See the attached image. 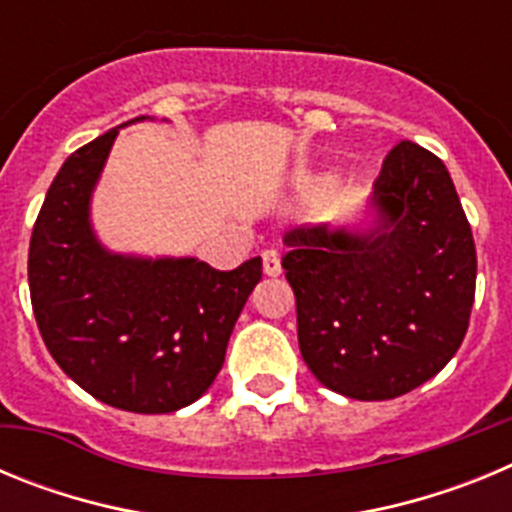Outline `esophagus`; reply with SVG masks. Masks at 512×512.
Returning <instances> with one entry per match:
<instances>
[{"mask_svg":"<svg viewBox=\"0 0 512 512\" xmlns=\"http://www.w3.org/2000/svg\"><path fill=\"white\" fill-rule=\"evenodd\" d=\"M261 261H264V274H266V277H279V274H282V261H279V253L277 251H264Z\"/></svg>","mask_w":512,"mask_h":512,"instance_id":"1","label":"esophagus"}]
</instances>
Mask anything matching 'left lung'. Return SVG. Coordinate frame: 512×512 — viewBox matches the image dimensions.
Listing matches in <instances>:
<instances>
[{"label":"left lung","instance_id":"8db88e82","mask_svg":"<svg viewBox=\"0 0 512 512\" xmlns=\"http://www.w3.org/2000/svg\"><path fill=\"white\" fill-rule=\"evenodd\" d=\"M282 266L323 387L392 400L454 359L477 282L472 228L441 158L402 140L354 223L295 228Z\"/></svg>","mask_w":512,"mask_h":512}]
</instances>
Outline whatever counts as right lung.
Returning <instances> with one entry per match:
<instances>
[{
  "label": "right lung",
  "mask_w": 512,
  "mask_h": 512,
  "mask_svg": "<svg viewBox=\"0 0 512 512\" xmlns=\"http://www.w3.org/2000/svg\"><path fill=\"white\" fill-rule=\"evenodd\" d=\"M143 120L153 117L125 125ZM125 125L71 153L53 179L30 238V300L45 346L81 390L128 413H174L223 369L261 259L215 271L194 256L104 246L92 197Z\"/></svg>",
  "instance_id": "obj_1"
}]
</instances>
